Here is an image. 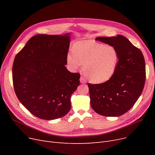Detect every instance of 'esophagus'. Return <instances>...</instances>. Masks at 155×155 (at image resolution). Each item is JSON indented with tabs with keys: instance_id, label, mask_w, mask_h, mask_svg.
Segmentation results:
<instances>
[{
	"instance_id": "1",
	"label": "esophagus",
	"mask_w": 155,
	"mask_h": 155,
	"mask_svg": "<svg viewBox=\"0 0 155 155\" xmlns=\"http://www.w3.org/2000/svg\"><path fill=\"white\" fill-rule=\"evenodd\" d=\"M80 82L81 84H86V82H87L86 80H85V78L82 77H81L80 78Z\"/></svg>"
}]
</instances>
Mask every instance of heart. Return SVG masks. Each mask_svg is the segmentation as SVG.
<instances>
[{
	"label": "heart",
	"mask_w": 155,
	"mask_h": 155,
	"mask_svg": "<svg viewBox=\"0 0 155 155\" xmlns=\"http://www.w3.org/2000/svg\"><path fill=\"white\" fill-rule=\"evenodd\" d=\"M73 50L66 57L71 71H77L84 63L85 76L90 82L97 84L107 82L114 75L119 60L116 47L93 40H82L74 44Z\"/></svg>",
	"instance_id": "b5f03b06"
}]
</instances>
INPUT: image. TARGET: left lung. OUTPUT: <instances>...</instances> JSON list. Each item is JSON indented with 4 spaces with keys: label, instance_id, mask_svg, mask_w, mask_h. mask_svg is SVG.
<instances>
[{
    "label": "left lung",
    "instance_id": "1",
    "mask_svg": "<svg viewBox=\"0 0 155 155\" xmlns=\"http://www.w3.org/2000/svg\"><path fill=\"white\" fill-rule=\"evenodd\" d=\"M95 40L116 47L119 60L109 80L88 84L91 107L104 116H122L133 106L143 92L146 79L144 56L140 49L122 35L97 37Z\"/></svg>",
    "mask_w": 155,
    "mask_h": 155
}]
</instances>
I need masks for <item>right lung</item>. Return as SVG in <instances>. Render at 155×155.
I'll return each mask as SVG.
<instances>
[{
	"label": "right lung",
	"mask_w": 155,
	"mask_h": 155,
	"mask_svg": "<svg viewBox=\"0 0 155 155\" xmlns=\"http://www.w3.org/2000/svg\"><path fill=\"white\" fill-rule=\"evenodd\" d=\"M70 33L37 35L15 56L12 66L14 91L31 114L44 120L64 116L80 75L65 67Z\"/></svg>",
	"instance_id": "right-lung-1"
}]
</instances>
